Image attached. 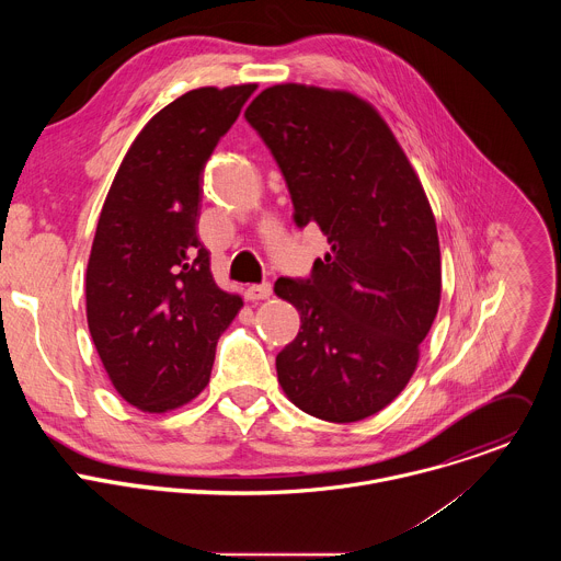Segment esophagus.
<instances>
[{"label":"esophagus","instance_id":"34e87169","mask_svg":"<svg viewBox=\"0 0 561 561\" xmlns=\"http://www.w3.org/2000/svg\"><path fill=\"white\" fill-rule=\"evenodd\" d=\"M271 295H273V286H271L268 282H264V284H253V286H249V288H247V297H249L251 301L268 299Z\"/></svg>","mask_w":561,"mask_h":561}]
</instances>
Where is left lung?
I'll return each mask as SVG.
<instances>
[{
  "mask_svg": "<svg viewBox=\"0 0 561 561\" xmlns=\"http://www.w3.org/2000/svg\"><path fill=\"white\" fill-rule=\"evenodd\" d=\"M244 115L286 180L295 224H317L331 244L308 279L275 282L301 322L277 379L317 420H366L407 388L435 322L433 208L388 124L353 93L277 84Z\"/></svg>",
  "mask_w": 561,
  "mask_h": 561,
  "instance_id": "1",
  "label": "left lung"
}]
</instances>
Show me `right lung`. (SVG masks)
Returning a JSON list of instances; mask_svg holds the SVG:
<instances>
[{
	"label": "right lung",
	"mask_w": 561,
	"mask_h": 561,
	"mask_svg": "<svg viewBox=\"0 0 561 561\" xmlns=\"http://www.w3.org/2000/svg\"><path fill=\"white\" fill-rule=\"evenodd\" d=\"M257 84L204 87L135 137L106 195L87 268V319L100 359L144 413L206 388L219 335L242 297L221 290L197 237L202 173Z\"/></svg>",
	"instance_id": "1"
}]
</instances>
